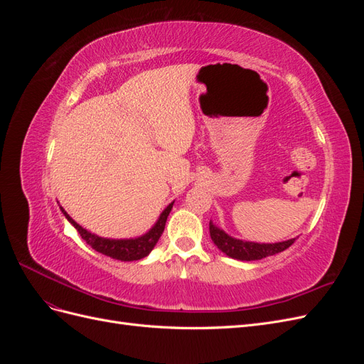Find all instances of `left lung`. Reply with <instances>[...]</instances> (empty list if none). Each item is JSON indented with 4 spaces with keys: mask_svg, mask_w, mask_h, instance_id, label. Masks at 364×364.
I'll return each instance as SVG.
<instances>
[{
    "mask_svg": "<svg viewBox=\"0 0 364 364\" xmlns=\"http://www.w3.org/2000/svg\"><path fill=\"white\" fill-rule=\"evenodd\" d=\"M209 234H211L214 245L220 250L226 253L228 257L240 261H255L270 255H277V253L289 249L296 241V238H291L287 241H281V243H252V241L232 238L225 230L213 225V222H209Z\"/></svg>",
    "mask_w": 364,
    "mask_h": 364,
    "instance_id": "1",
    "label": "left lung"
}]
</instances>
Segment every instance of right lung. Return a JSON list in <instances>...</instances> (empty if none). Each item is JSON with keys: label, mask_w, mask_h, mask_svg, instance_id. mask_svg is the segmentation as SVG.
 Instances as JSON below:
<instances>
[{"label": "right lung", "mask_w": 364, "mask_h": 364, "mask_svg": "<svg viewBox=\"0 0 364 364\" xmlns=\"http://www.w3.org/2000/svg\"><path fill=\"white\" fill-rule=\"evenodd\" d=\"M173 203H170L167 208L164 209L162 214L159 215L158 222L155 223L147 234L141 235L138 238H129V240H111V238H103L98 237L95 234H91L90 230L83 229L79 223H75L74 220L67 214V211L60 206L63 215L67 217L68 222L77 229V232L80 234V237L86 241V245H90L92 249L97 252L103 253L106 257H111L114 259H121V261H136L147 257L149 253L153 250V247L156 246L159 237L164 232L165 222H167V217L171 211Z\"/></svg>", "instance_id": "1"}]
</instances>
